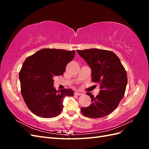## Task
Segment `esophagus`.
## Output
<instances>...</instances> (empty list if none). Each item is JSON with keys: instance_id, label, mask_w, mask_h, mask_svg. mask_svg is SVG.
<instances>
[{"instance_id": "esophagus-1", "label": "esophagus", "mask_w": 149, "mask_h": 149, "mask_svg": "<svg viewBox=\"0 0 149 149\" xmlns=\"http://www.w3.org/2000/svg\"><path fill=\"white\" fill-rule=\"evenodd\" d=\"M74 94H75V95H76V96H79V95H81V93H79V92L76 91V92L74 93Z\"/></svg>"}]
</instances>
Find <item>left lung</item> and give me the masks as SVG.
I'll return each instance as SVG.
<instances>
[{
    "mask_svg": "<svg viewBox=\"0 0 149 149\" xmlns=\"http://www.w3.org/2000/svg\"><path fill=\"white\" fill-rule=\"evenodd\" d=\"M77 52L92 70V81L100 83L101 89L96 97L86 93L91 99V104L81 108V111L90 118H101L110 114L124 96L127 83L124 67L111 51L91 48Z\"/></svg>",
    "mask_w": 149,
    "mask_h": 149,
    "instance_id": "obj_1",
    "label": "left lung"
}]
</instances>
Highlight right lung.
I'll return each mask as SVG.
<instances>
[{
  "label": "right lung",
  "instance_id": "1",
  "mask_svg": "<svg viewBox=\"0 0 149 149\" xmlns=\"http://www.w3.org/2000/svg\"><path fill=\"white\" fill-rule=\"evenodd\" d=\"M75 51L44 48L29 56L19 73L21 93L29 109L43 118H55L63 109L65 96H73V91H56L53 78L63 75Z\"/></svg>",
  "mask_w": 149,
  "mask_h": 149
}]
</instances>
